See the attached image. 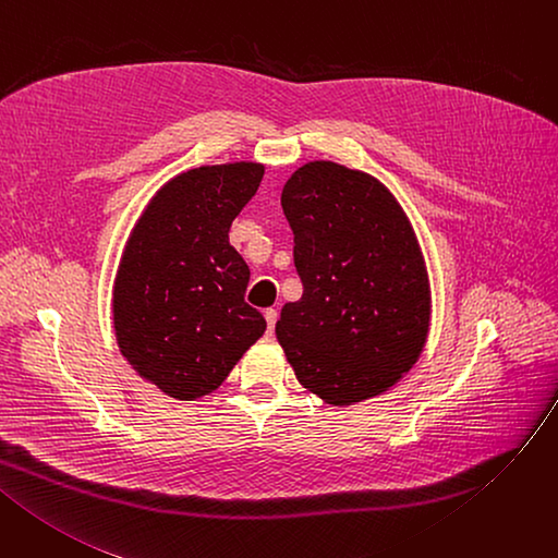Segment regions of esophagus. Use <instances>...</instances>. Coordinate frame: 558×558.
I'll return each mask as SVG.
<instances>
[{"instance_id": "34e87169", "label": "esophagus", "mask_w": 558, "mask_h": 558, "mask_svg": "<svg viewBox=\"0 0 558 558\" xmlns=\"http://www.w3.org/2000/svg\"><path fill=\"white\" fill-rule=\"evenodd\" d=\"M265 318H267V329H269V333H274L276 320H278V310H267V312H265Z\"/></svg>"}]
</instances>
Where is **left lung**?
<instances>
[{"label": "left lung", "instance_id": "1", "mask_svg": "<svg viewBox=\"0 0 558 558\" xmlns=\"http://www.w3.org/2000/svg\"><path fill=\"white\" fill-rule=\"evenodd\" d=\"M303 299L276 337L295 379L331 405L395 386L420 359L430 289L415 231L381 181L331 161L295 170L282 189Z\"/></svg>", "mask_w": 558, "mask_h": 558}]
</instances>
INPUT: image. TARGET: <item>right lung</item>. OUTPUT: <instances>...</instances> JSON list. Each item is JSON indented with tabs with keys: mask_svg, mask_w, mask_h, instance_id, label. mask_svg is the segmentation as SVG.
<instances>
[{
	"mask_svg": "<svg viewBox=\"0 0 558 558\" xmlns=\"http://www.w3.org/2000/svg\"><path fill=\"white\" fill-rule=\"evenodd\" d=\"M265 166H202L170 179L143 210L114 282L121 354L161 392L193 401L221 386L267 320L246 301L251 271L229 244Z\"/></svg>",
	"mask_w": 558,
	"mask_h": 558,
	"instance_id": "right-lung-1",
	"label": "right lung"
}]
</instances>
